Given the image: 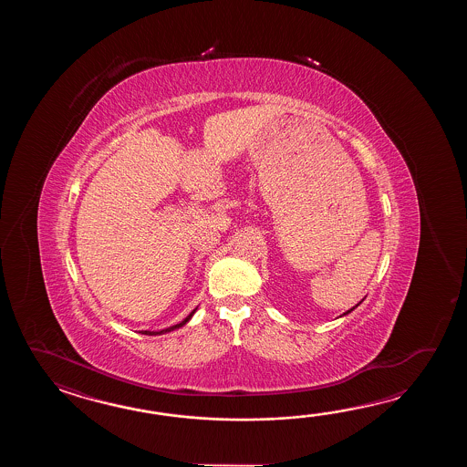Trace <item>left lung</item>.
Returning a JSON list of instances; mask_svg holds the SVG:
<instances>
[{"label": "left lung", "instance_id": "1", "mask_svg": "<svg viewBox=\"0 0 467 467\" xmlns=\"http://www.w3.org/2000/svg\"><path fill=\"white\" fill-rule=\"evenodd\" d=\"M358 306H356V307H358ZM350 310H352V308H350ZM350 310H348V312H346V314H348V312H350Z\"/></svg>", "mask_w": 467, "mask_h": 467}]
</instances>
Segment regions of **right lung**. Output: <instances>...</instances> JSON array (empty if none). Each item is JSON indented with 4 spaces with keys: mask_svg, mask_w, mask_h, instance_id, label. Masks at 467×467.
<instances>
[{
    "mask_svg": "<svg viewBox=\"0 0 467 467\" xmlns=\"http://www.w3.org/2000/svg\"><path fill=\"white\" fill-rule=\"evenodd\" d=\"M195 314V310L190 314V316H187V317L183 318L180 324H177V326H171V327L169 328H163V330H160V332H149V330H145L143 334H147V336H157V334H165V332H171V330H175V328L182 327V326H185L187 322H189L190 318H192V316Z\"/></svg>",
    "mask_w": 467,
    "mask_h": 467,
    "instance_id": "1",
    "label": "right lung"
}]
</instances>
